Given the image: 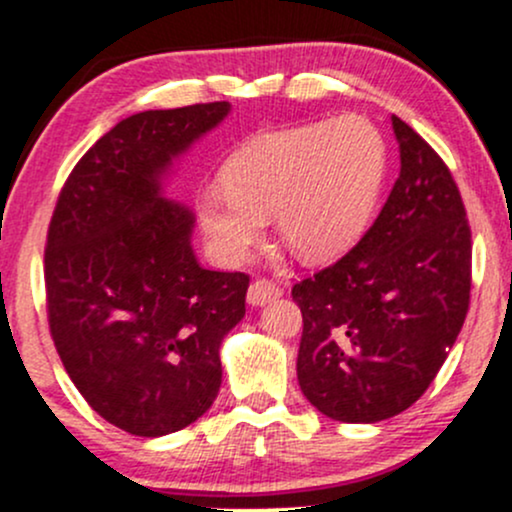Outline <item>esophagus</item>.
Wrapping results in <instances>:
<instances>
[{
  "label": "esophagus",
  "instance_id": "1",
  "mask_svg": "<svg viewBox=\"0 0 512 512\" xmlns=\"http://www.w3.org/2000/svg\"><path fill=\"white\" fill-rule=\"evenodd\" d=\"M282 286L269 282V279H257V282L250 284V289H247V303L250 306H267L269 301H277L279 296H282Z\"/></svg>",
  "mask_w": 512,
  "mask_h": 512
}]
</instances>
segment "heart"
Listing matches in <instances>:
<instances>
[{"label":"heart","mask_w":512,"mask_h":512,"mask_svg":"<svg viewBox=\"0 0 512 512\" xmlns=\"http://www.w3.org/2000/svg\"><path fill=\"white\" fill-rule=\"evenodd\" d=\"M389 148L367 116L342 114L262 133L223 165L194 201L206 247L238 265L274 216L282 243L303 265H328L355 247L372 223L386 182Z\"/></svg>","instance_id":"b5f03b06"}]
</instances>
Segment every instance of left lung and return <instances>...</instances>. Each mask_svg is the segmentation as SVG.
Wrapping results in <instances>:
<instances>
[{
	"label": "left lung",
	"mask_w": 512,
	"mask_h": 512,
	"mask_svg": "<svg viewBox=\"0 0 512 512\" xmlns=\"http://www.w3.org/2000/svg\"><path fill=\"white\" fill-rule=\"evenodd\" d=\"M401 172L364 238L291 296L303 313V396L340 423L411 408L445 364L471 289V230L440 155L391 116Z\"/></svg>",
	"instance_id": "1"
}]
</instances>
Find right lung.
Returning <instances> with one entry per match:
<instances>
[{
    "label": "right lung",
    "instance_id": "obj_1",
    "mask_svg": "<svg viewBox=\"0 0 512 512\" xmlns=\"http://www.w3.org/2000/svg\"><path fill=\"white\" fill-rule=\"evenodd\" d=\"M228 114L213 101L119 121L77 162L50 221L53 342L84 401L131 435H170L209 411L223 338L245 316L247 274L201 267L194 213L165 194Z\"/></svg>",
    "mask_w": 512,
    "mask_h": 512
}]
</instances>
